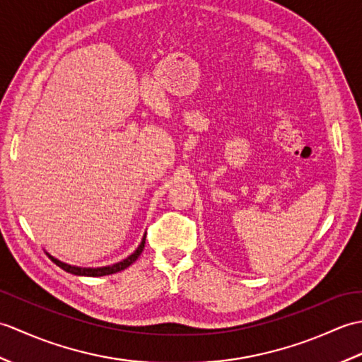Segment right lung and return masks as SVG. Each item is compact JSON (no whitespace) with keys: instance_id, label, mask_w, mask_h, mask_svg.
I'll return each mask as SVG.
<instances>
[{"instance_id":"right-lung-1","label":"right lung","mask_w":362,"mask_h":362,"mask_svg":"<svg viewBox=\"0 0 362 362\" xmlns=\"http://www.w3.org/2000/svg\"><path fill=\"white\" fill-rule=\"evenodd\" d=\"M144 243H146V235L143 236V240L138 245L136 250L132 253V255H129L126 259L119 261V263H115L112 266H104V267H79V266H71V264H66L62 263V261L54 258L52 255H49L48 252H46V255L51 258L52 263H56L60 269H64L65 272H70L74 275H82V276H104V275H110V274H117L119 271H124L126 267H129L132 263H135L136 258L141 255V252L144 249Z\"/></svg>"}]
</instances>
